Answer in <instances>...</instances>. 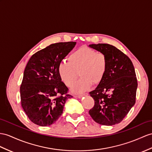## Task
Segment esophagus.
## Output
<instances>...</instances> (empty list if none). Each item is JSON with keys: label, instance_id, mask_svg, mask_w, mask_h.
Returning a JSON list of instances; mask_svg holds the SVG:
<instances>
[{"label": "esophagus", "instance_id": "esophagus-1", "mask_svg": "<svg viewBox=\"0 0 152 152\" xmlns=\"http://www.w3.org/2000/svg\"><path fill=\"white\" fill-rule=\"evenodd\" d=\"M84 95H75L74 96V97H77V98H79V99H80V98H82Z\"/></svg>", "mask_w": 152, "mask_h": 152}]
</instances>
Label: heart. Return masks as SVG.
Here are the masks:
<instances>
[{"instance_id":"heart-1","label":"heart","mask_w":152,"mask_h":152,"mask_svg":"<svg viewBox=\"0 0 152 152\" xmlns=\"http://www.w3.org/2000/svg\"><path fill=\"white\" fill-rule=\"evenodd\" d=\"M68 60V62L58 65V73L62 82L69 87L75 83L80 73L82 78L73 85V93L82 94L92 84H99L104 79L108 68V61L104 53L83 47L73 52Z\"/></svg>"}]
</instances>
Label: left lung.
I'll return each instance as SVG.
<instances>
[{"mask_svg": "<svg viewBox=\"0 0 152 152\" xmlns=\"http://www.w3.org/2000/svg\"><path fill=\"white\" fill-rule=\"evenodd\" d=\"M89 47L104 53L108 61L104 79L90 92L95 105L89 114L98 124H117L135 103L137 80L134 65L128 56L110 44H93Z\"/></svg>", "mask_w": 152, "mask_h": 152, "instance_id": "left-lung-1", "label": "left lung"}]
</instances>
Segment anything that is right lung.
<instances>
[{"label":"right lung","instance_id":"add662e5","mask_svg":"<svg viewBox=\"0 0 152 152\" xmlns=\"http://www.w3.org/2000/svg\"><path fill=\"white\" fill-rule=\"evenodd\" d=\"M75 42L50 44L33 54L26 66L20 88L22 107L29 120L40 126L55 123L72 97L59 77L58 65Z\"/></svg>","mask_w":152,"mask_h":152}]
</instances>
